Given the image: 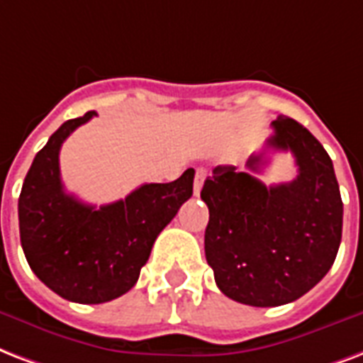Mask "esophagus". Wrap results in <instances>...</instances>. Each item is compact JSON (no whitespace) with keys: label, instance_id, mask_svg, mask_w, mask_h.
<instances>
[{"label":"esophagus","instance_id":"esophagus-1","mask_svg":"<svg viewBox=\"0 0 363 363\" xmlns=\"http://www.w3.org/2000/svg\"><path fill=\"white\" fill-rule=\"evenodd\" d=\"M207 177V171L203 169V167H198L196 169V177H194V194L198 196L201 190V186H203V181H206Z\"/></svg>","mask_w":363,"mask_h":363}]
</instances>
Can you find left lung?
<instances>
[{"label": "left lung", "mask_w": 363, "mask_h": 363, "mask_svg": "<svg viewBox=\"0 0 363 363\" xmlns=\"http://www.w3.org/2000/svg\"><path fill=\"white\" fill-rule=\"evenodd\" d=\"M267 148L289 150L298 173L267 186L257 177L217 165L201 188L209 207L206 259L220 291L249 306H280L308 293L335 262L342 200L333 162L298 121L280 116ZM264 152L247 160L259 173Z\"/></svg>", "instance_id": "8db88e82"}]
</instances>
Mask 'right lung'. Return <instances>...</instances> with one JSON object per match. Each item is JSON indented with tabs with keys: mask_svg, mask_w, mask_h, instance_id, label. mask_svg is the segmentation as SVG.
I'll return each instance as SVG.
<instances>
[{
	"mask_svg": "<svg viewBox=\"0 0 363 363\" xmlns=\"http://www.w3.org/2000/svg\"><path fill=\"white\" fill-rule=\"evenodd\" d=\"M96 112L65 121L35 154L18 198V228L34 274L66 301L101 304L121 297L138 280L160 232L192 196L194 169L177 181L152 182L125 200L87 206L65 192L60 146Z\"/></svg>",
	"mask_w": 363,
	"mask_h": 363,
	"instance_id": "1",
	"label": "right lung"
}]
</instances>
